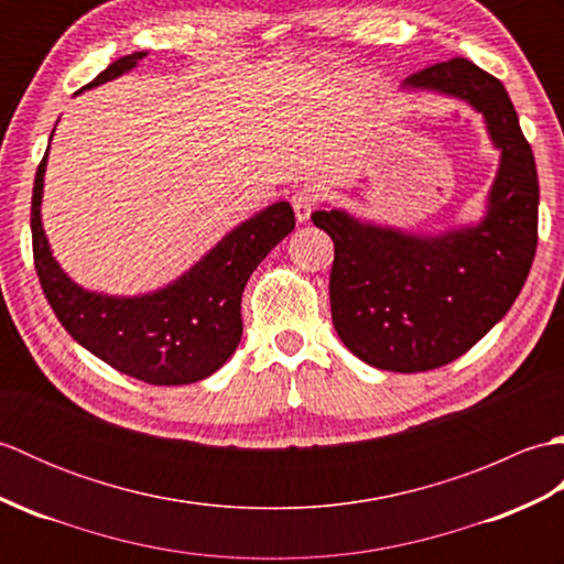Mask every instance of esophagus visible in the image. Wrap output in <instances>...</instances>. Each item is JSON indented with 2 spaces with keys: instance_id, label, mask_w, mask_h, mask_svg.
Instances as JSON below:
<instances>
[{
  "instance_id": "esophagus-1",
  "label": "esophagus",
  "mask_w": 564,
  "mask_h": 564,
  "mask_svg": "<svg viewBox=\"0 0 564 564\" xmlns=\"http://www.w3.org/2000/svg\"><path fill=\"white\" fill-rule=\"evenodd\" d=\"M291 200H293V210H295L297 223H305V220H310V215H313L317 200H319V194L315 188L303 186V188L295 191Z\"/></svg>"
}]
</instances>
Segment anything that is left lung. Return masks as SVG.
Masks as SVG:
<instances>
[{
	"label": "left lung",
	"mask_w": 564,
	"mask_h": 564,
	"mask_svg": "<svg viewBox=\"0 0 564 564\" xmlns=\"http://www.w3.org/2000/svg\"><path fill=\"white\" fill-rule=\"evenodd\" d=\"M463 99L501 150L487 215L460 230L410 235L346 210H315L334 242L332 322L368 366L394 373L441 368L470 351L517 301L538 247V172L519 116L497 77L465 57L404 79Z\"/></svg>",
	"instance_id": "left-lung-1"
}]
</instances>
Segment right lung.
<instances>
[{
  "label": "right lung",
  "instance_id": "1",
  "mask_svg": "<svg viewBox=\"0 0 564 564\" xmlns=\"http://www.w3.org/2000/svg\"><path fill=\"white\" fill-rule=\"evenodd\" d=\"M148 53L118 57L84 89L126 75ZM53 138V135H51ZM45 158L31 200L33 261L59 325L104 364L150 386H188L213 376L242 339V291L263 257L293 232L291 203L279 200L227 232L196 267L164 289L118 297L84 291L59 269L43 232Z\"/></svg>",
  "mask_w": 564,
  "mask_h": 564
}]
</instances>
